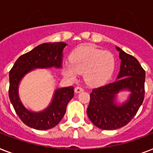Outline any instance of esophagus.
Instances as JSON below:
<instances>
[{
    "label": "esophagus",
    "instance_id": "obj_1",
    "mask_svg": "<svg viewBox=\"0 0 153 153\" xmlns=\"http://www.w3.org/2000/svg\"><path fill=\"white\" fill-rule=\"evenodd\" d=\"M82 91H83V89L82 88V87H80V86H76V87L74 88V92L76 94L80 93Z\"/></svg>",
    "mask_w": 153,
    "mask_h": 153
}]
</instances>
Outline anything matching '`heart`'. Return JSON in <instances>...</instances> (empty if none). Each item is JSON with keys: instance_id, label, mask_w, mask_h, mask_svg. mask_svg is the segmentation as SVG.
Returning a JSON list of instances; mask_svg holds the SVG:
<instances>
[{"instance_id": "1", "label": "heart", "mask_w": 153, "mask_h": 153, "mask_svg": "<svg viewBox=\"0 0 153 153\" xmlns=\"http://www.w3.org/2000/svg\"><path fill=\"white\" fill-rule=\"evenodd\" d=\"M71 62L64 65L62 74L74 80L78 74H84L85 80L91 85H99L111 77L115 60L111 53L94 47L82 46L71 55Z\"/></svg>"}]
</instances>
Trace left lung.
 Returning <instances> with one entry per match:
<instances>
[{"instance_id":"8db88e82","label":"left lung","mask_w":153,"mask_h":153,"mask_svg":"<svg viewBox=\"0 0 153 153\" xmlns=\"http://www.w3.org/2000/svg\"><path fill=\"white\" fill-rule=\"evenodd\" d=\"M121 67L116 81L94 89L87 108V115L98 128L114 130L126 126L137 113L145 98V71L133 55L120 48ZM131 91L128 100L117 106L116 95L121 90Z\"/></svg>"}]
</instances>
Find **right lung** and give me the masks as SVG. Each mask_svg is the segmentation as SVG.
Listing matches in <instances>:
<instances>
[{"label":"right lung","mask_w":153,"mask_h":153,"mask_svg":"<svg viewBox=\"0 0 153 153\" xmlns=\"http://www.w3.org/2000/svg\"><path fill=\"white\" fill-rule=\"evenodd\" d=\"M63 42L45 43L18 58L9 71L8 96L20 120L31 128L47 130L55 127L64 116L67 105L74 96V87L68 86L55 91L51 104L40 112H32L23 105L18 94L20 80L25 74L36 68L62 67Z\"/></svg>","instance_id":"right-lung-1"}]
</instances>
